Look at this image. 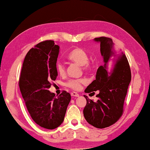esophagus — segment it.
I'll return each instance as SVG.
<instances>
[{
	"label": "esophagus",
	"mask_w": 150,
	"mask_h": 150,
	"mask_svg": "<svg viewBox=\"0 0 150 150\" xmlns=\"http://www.w3.org/2000/svg\"><path fill=\"white\" fill-rule=\"evenodd\" d=\"M71 96H76V97H77V96H79V94L76 93V92H72V93H71Z\"/></svg>",
	"instance_id": "34e87169"
}]
</instances>
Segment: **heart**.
<instances>
[{"instance_id":"obj_1","label":"heart","mask_w":150,"mask_h":150,"mask_svg":"<svg viewBox=\"0 0 150 150\" xmlns=\"http://www.w3.org/2000/svg\"><path fill=\"white\" fill-rule=\"evenodd\" d=\"M67 58L71 62L82 66V70L85 72H91L93 69V65L88 62L89 57L87 53L81 48L77 47L73 49L67 56ZM56 69L57 73L60 76H64L66 73V69L64 64L57 62ZM87 80L85 78H76L70 79L65 83V86L75 91H78L81 88L82 85L86 84Z\"/></svg>"}]
</instances>
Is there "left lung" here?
I'll return each instance as SVG.
<instances>
[{
	"label": "left lung",
	"instance_id": "obj_1",
	"mask_svg": "<svg viewBox=\"0 0 150 150\" xmlns=\"http://www.w3.org/2000/svg\"><path fill=\"white\" fill-rule=\"evenodd\" d=\"M94 41L100 43V54L104 65L99 66L96 79L89 84L85 93L99 91L96 102L88 98L83 113L89 124L98 129L108 127L121 118L124 101L131 74L126 56L115 47L112 39L100 37Z\"/></svg>",
	"mask_w": 150,
	"mask_h": 150
}]
</instances>
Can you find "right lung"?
<instances>
[{
    "mask_svg": "<svg viewBox=\"0 0 150 150\" xmlns=\"http://www.w3.org/2000/svg\"><path fill=\"white\" fill-rule=\"evenodd\" d=\"M59 49L53 40L41 41L32 47L25 57L19 81L30 116L37 125L47 129L62 123L71 100L70 94L66 91L59 96L48 91L57 76Z\"/></svg>",
    "mask_w": 150,
    "mask_h": 150,
    "instance_id": "add662e5",
    "label": "right lung"
}]
</instances>
